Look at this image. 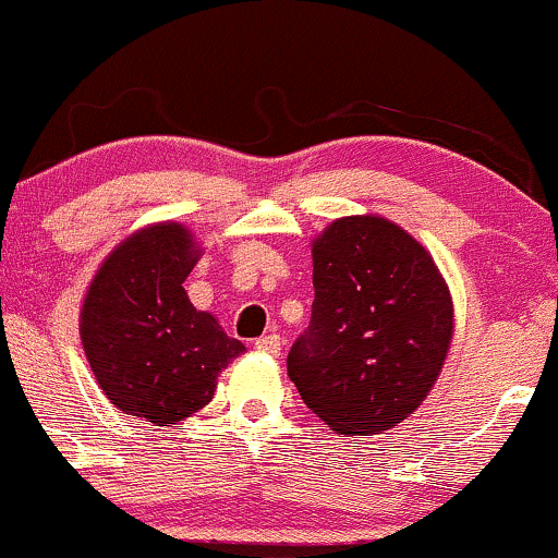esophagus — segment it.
Here are the masks:
<instances>
[{
  "mask_svg": "<svg viewBox=\"0 0 558 558\" xmlns=\"http://www.w3.org/2000/svg\"><path fill=\"white\" fill-rule=\"evenodd\" d=\"M254 345H257L259 351H265V354H275V356H278L280 349H283V338L275 336V332H270V336L257 338V343H254Z\"/></svg>",
  "mask_w": 558,
  "mask_h": 558,
  "instance_id": "34e87169",
  "label": "esophagus"
}]
</instances>
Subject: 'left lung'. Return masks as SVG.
<instances>
[{
	"label": "left lung",
	"mask_w": 558,
	"mask_h": 558,
	"mask_svg": "<svg viewBox=\"0 0 558 558\" xmlns=\"http://www.w3.org/2000/svg\"><path fill=\"white\" fill-rule=\"evenodd\" d=\"M312 323L288 377L325 425L377 435L427 399L453 336V301L430 252L377 215L330 222L312 243Z\"/></svg>",
	"instance_id": "left-lung-1"
}]
</instances>
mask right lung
Segmentation results:
<instances>
[{"label":"right lung","instance_id":"add662e5","mask_svg":"<svg viewBox=\"0 0 558 558\" xmlns=\"http://www.w3.org/2000/svg\"><path fill=\"white\" fill-rule=\"evenodd\" d=\"M198 252L181 222L141 228L101 262L81 310L92 373L120 412L172 427L213 401L243 343L198 312L185 278Z\"/></svg>","mask_w":558,"mask_h":558}]
</instances>
